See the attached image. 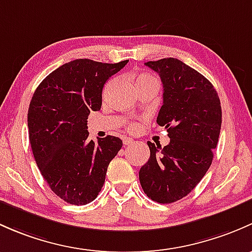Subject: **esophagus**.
Returning a JSON list of instances; mask_svg holds the SVG:
<instances>
[{
  "label": "esophagus",
  "mask_w": 252,
  "mask_h": 252,
  "mask_svg": "<svg viewBox=\"0 0 252 252\" xmlns=\"http://www.w3.org/2000/svg\"><path fill=\"white\" fill-rule=\"evenodd\" d=\"M131 143H133V139L129 138V137H125V138H124V144L128 145V144H131Z\"/></svg>",
  "instance_id": "34e87169"
}]
</instances>
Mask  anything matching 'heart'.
Returning a JSON list of instances; mask_svg holds the SVG:
<instances>
[{
  "mask_svg": "<svg viewBox=\"0 0 252 252\" xmlns=\"http://www.w3.org/2000/svg\"><path fill=\"white\" fill-rule=\"evenodd\" d=\"M143 76H145V75H143ZM143 76H139V77H143ZM138 77V79H139ZM138 128V125H137L136 123H133V124H131V125H129V129H132V131H134V129H137Z\"/></svg>",
  "mask_w": 252,
  "mask_h": 252,
  "instance_id": "obj_1",
  "label": "heart"
}]
</instances>
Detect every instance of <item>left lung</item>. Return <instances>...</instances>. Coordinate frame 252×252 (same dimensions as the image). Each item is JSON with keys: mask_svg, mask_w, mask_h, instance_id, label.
<instances>
[{"mask_svg": "<svg viewBox=\"0 0 252 252\" xmlns=\"http://www.w3.org/2000/svg\"><path fill=\"white\" fill-rule=\"evenodd\" d=\"M145 65L161 79L164 102L157 123L167 129L170 143L161 148L148 142L150 158L139 170V182L148 198L171 204L188 195L211 166L221 131V102L211 82L178 59Z\"/></svg>", "mask_w": 252, "mask_h": 252, "instance_id": "1", "label": "left lung"}]
</instances>
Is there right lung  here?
<instances>
[{"label":"right lung","instance_id":"obj_1","mask_svg":"<svg viewBox=\"0 0 252 252\" xmlns=\"http://www.w3.org/2000/svg\"><path fill=\"white\" fill-rule=\"evenodd\" d=\"M128 61L116 64L75 59L38 85L28 111L33 158L49 188L72 205L94 200L109 162L123 147L118 137L88 139L87 119L102 107V91Z\"/></svg>","mask_w":252,"mask_h":252}]
</instances>
